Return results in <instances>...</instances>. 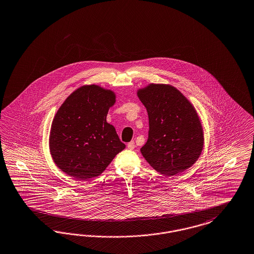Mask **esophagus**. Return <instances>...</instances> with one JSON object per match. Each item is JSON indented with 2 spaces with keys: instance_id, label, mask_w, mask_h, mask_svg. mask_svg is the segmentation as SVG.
<instances>
[{
  "instance_id": "1",
  "label": "esophagus",
  "mask_w": 254,
  "mask_h": 254,
  "mask_svg": "<svg viewBox=\"0 0 254 254\" xmlns=\"http://www.w3.org/2000/svg\"><path fill=\"white\" fill-rule=\"evenodd\" d=\"M134 147H135V142H134V141H131V142H129L127 143V148H128V149L132 150V149H134Z\"/></svg>"
}]
</instances>
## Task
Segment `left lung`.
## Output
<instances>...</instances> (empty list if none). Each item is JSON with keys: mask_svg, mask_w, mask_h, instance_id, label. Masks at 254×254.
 I'll return each mask as SVG.
<instances>
[{"mask_svg": "<svg viewBox=\"0 0 254 254\" xmlns=\"http://www.w3.org/2000/svg\"><path fill=\"white\" fill-rule=\"evenodd\" d=\"M137 95L149 120L148 139L141 148L146 162L166 176L191 167L204 145L201 121L191 102L168 84H149Z\"/></svg>", "mask_w": 254, "mask_h": 254, "instance_id": "left-lung-1", "label": "left lung"}]
</instances>
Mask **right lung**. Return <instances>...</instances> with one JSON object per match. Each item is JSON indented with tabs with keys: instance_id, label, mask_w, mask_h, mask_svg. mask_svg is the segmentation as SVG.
I'll use <instances>...</instances> for the list:
<instances>
[{
	"instance_id": "1",
	"label": "right lung",
	"mask_w": 254,
	"mask_h": 254,
	"mask_svg": "<svg viewBox=\"0 0 254 254\" xmlns=\"http://www.w3.org/2000/svg\"><path fill=\"white\" fill-rule=\"evenodd\" d=\"M115 102L114 91L95 84L76 89L63 102L49 137L53 161L63 172L78 181L95 178L126 148L107 122Z\"/></svg>"
}]
</instances>
